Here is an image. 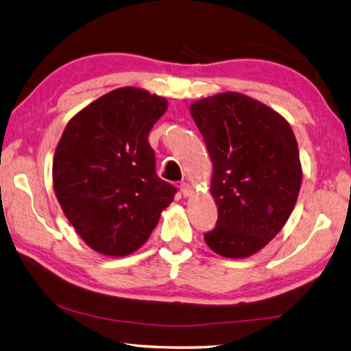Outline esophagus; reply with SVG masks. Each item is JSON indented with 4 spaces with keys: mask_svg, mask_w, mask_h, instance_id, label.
<instances>
[{
    "mask_svg": "<svg viewBox=\"0 0 351 351\" xmlns=\"http://www.w3.org/2000/svg\"><path fill=\"white\" fill-rule=\"evenodd\" d=\"M180 190H181V193L184 195V197H189V195L192 193V187H190L187 182H181Z\"/></svg>",
    "mask_w": 351,
    "mask_h": 351,
    "instance_id": "1",
    "label": "esophagus"
}]
</instances>
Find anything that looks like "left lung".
I'll return each mask as SVG.
<instances>
[{
	"label": "left lung",
	"instance_id": "8db88e82",
	"mask_svg": "<svg viewBox=\"0 0 351 351\" xmlns=\"http://www.w3.org/2000/svg\"><path fill=\"white\" fill-rule=\"evenodd\" d=\"M213 164L215 229L204 234L213 252L245 258L265 247L288 221L302 167L293 130L258 100L221 93L190 106Z\"/></svg>",
	"mask_w": 351,
	"mask_h": 351
}]
</instances>
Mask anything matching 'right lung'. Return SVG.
Here are the masks:
<instances>
[{
	"instance_id": "obj_1",
	"label": "right lung",
	"mask_w": 351,
	"mask_h": 351,
	"mask_svg": "<svg viewBox=\"0 0 351 351\" xmlns=\"http://www.w3.org/2000/svg\"><path fill=\"white\" fill-rule=\"evenodd\" d=\"M167 100L127 86L99 97L71 119L52 164L64 215L94 251L122 257L156 228L176 187L156 175L148 133Z\"/></svg>"
}]
</instances>
